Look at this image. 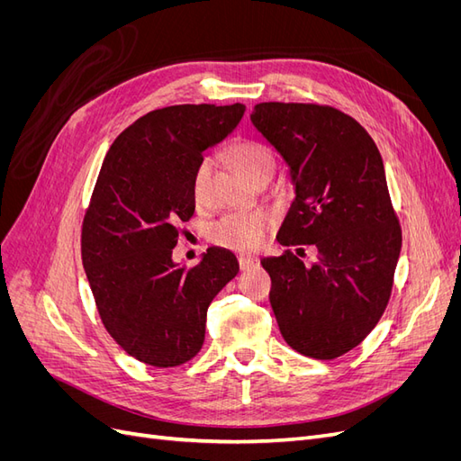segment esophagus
I'll use <instances>...</instances> for the list:
<instances>
[{"instance_id": "1", "label": "esophagus", "mask_w": 461, "mask_h": 461, "mask_svg": "<svg viewBox=\"0 0 461 461\" xmlns=\"http://www.w3.org/2000/svg\"><path fill=\"white\" fill-rule=\"evenodd\" d=\"M258 263H259V259L254 258V256H240V258H239V265H240L242 271H248V269L256 267Z\"/></svg>"}]
</instances>
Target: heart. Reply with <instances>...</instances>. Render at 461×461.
I'll list each match as a JSON object with an SVG mask.
<instances>
[{"instance_id": "heart-1", "label": "heart", "mask_w": 461, "mask_h": 461, "mask_svg": "<svg viewBox=\"0 0 461 461\" xmlns=\"http://www.w3.org/2000/svg\"><path fill=\"white\" fill-rule=\"evenodd\" d=\"M232 161L239 167L240 173L254 183L263 175H273L275 171V153L269 146L258 140H246L236 144L230 151ZM213 158H202L192 173V194L194 200L203 202L209 180L213 175ZM271 227V219L267 213L252 212V213H229L213 222L209 229V239L217 246H225L239 252H252L258 249Z\"/></svg>"}]
</instances>
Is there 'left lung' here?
<instances>
[{"label":"left lung","instance_id":"8db88e82","mask_svg":"<svg viewBox=\"0 0 461 461\" xmlns=\"http://www.w3.org/2000/svg\"><path fill=\"white\" fill-rule=\"evenodd\" d=\"M249 119L290 167L296 192L276 240L298 254L261 259L278 329L296 352L334 359L364 342L393 292L402 229L383 158L369 132L330 105L265 102ZM303 243L318 249L312 266L297 258Z\"/></svg>","mask_w":461,"mask_h":461}]
</instances>
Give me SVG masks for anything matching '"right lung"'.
<instances>
[{
	"label": "right lung",
	"instance_id": "right-lung-1",
	"mask_svg": "<svg viewBox=\"0 0 461 461\" xmlns=\"http://www.w3.org/2000/svg\"><path fill=\"white\" fill-rule=\"evenodd\" d=\"M246 105L149 111L111 144L82 222V265L102 323L142 364L176 367L205 339L212 300L239 273L236 256L209 248L178 267V222L196 209L192 173L203 151L236 129Z\"/></svg>",
	"mask_w": 461,
	"mask_h": 461
}]
</instances>
